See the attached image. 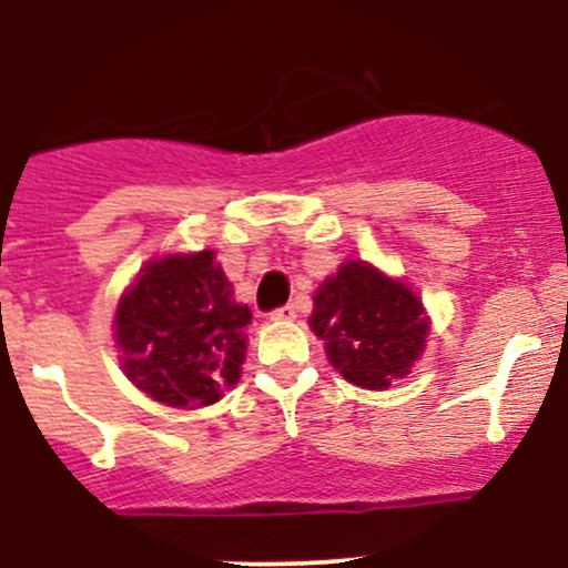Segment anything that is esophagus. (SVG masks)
Listing matches in <instances>:
<instances>
[{
  "instance_id": "1",
  "label": "esophagus",
  "mask_w": 568,
  "mask_h": 568,
  "mask_svg": "<svg viewBox=\"0 0 568 568\" xmlns=\"http://www.w3.org/2000/svg\"><path fill=\"white\" fill-rule=\"evenodd\" d=\"M295 317H297V312H295V306H292V303H286V306L276 308V312H271V320H276V323H292Z\"/></svg>"
}]
</instances>
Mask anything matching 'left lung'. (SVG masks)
Wrapping results in <instances>:
<instances>
[{"label": "left lung", "instance_id": "left-lung-1", "mask_svg": "<svg viewBox=\"0 0 568 568\" xmlns=\"http://www.w3.org/2000/svg\"><path fill=\"white\" fill-rule=\"evenodd\" d=\"M308 328L347 384L381 392L419 362L430 317L406 282L364 260H345L314 292Z\"/></svg>", "mask_w": 568, "mask_h": 568}]
</instances>
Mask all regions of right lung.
I'll return each mask as SVG.
<instances>
[{
	"instance_id": "add662e5",
	"label": "right lung",
	"mask_w": 568,
	"mask_h": 568,
	"mask_svg": "<svg viewBox=\"0 0 568 568\" xmlns=\"http://www.w3.org/2000/svg\"><path fill=\"white\" fill-rule=\"evenodd\" d=\"M251 308L215 251L162 254L145 262L118 297L115 347L123 375L151 400L204 408L240 381Z\"/></svg>"
}]
</instances>
